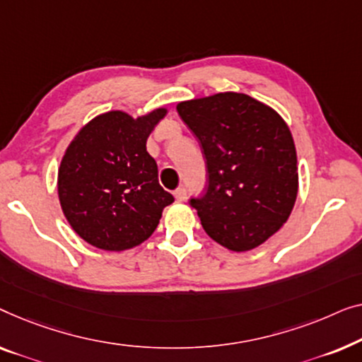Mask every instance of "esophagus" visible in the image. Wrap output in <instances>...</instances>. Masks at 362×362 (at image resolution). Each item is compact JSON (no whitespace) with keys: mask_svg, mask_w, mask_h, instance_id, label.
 Wrapping results in <instances>:
<instances>
[{"mask_svg":"<svg viewBox=\"0 0 362 362\" xmlns=\"http://www.w3.org/2000/svg\"><path fill=\"white\" fill-rule=\"evenodd\" d=\"M185 195H187V193H185V188H183V187H179V188H177V190L174 192V197H175L177 202H183V200H185Z\"/></svg>","mask_w":362,"mask_h":362,"instance_id":"1","label":"esophagus"}]
</instances>
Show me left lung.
<instances>
[{"label":"left lung","mask_w":362,"mask_h":362,"mask_svg":"<svg viewBox=\"0 0 362 362\" xmlns=\"http://www.w3.org/2000/svg\"><path fill=\"white\" fill-rule=\"evenodd\" d=\"M177 111L206 157L205 195L190 200L203 230L234 252L261 246L297 200V151L287 123L269 105L236 91L180 101Z\"/></svg>","instance_id":"1"}]
</instances>
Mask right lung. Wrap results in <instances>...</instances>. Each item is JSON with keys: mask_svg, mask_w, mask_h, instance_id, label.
I'll return each mask as SVG.
<instances>
[{"mask_svg": "<svg viewBox=\"0 0 362 362\" xmlns=\"http://www.w3.org/2000/svg\"><path fill=\"white\" fill-rule=\"evenodd\" d=\"M156 108L132 118L121 110L95 116L70 142L57 175L64 216L78 236L103 251L144 243L174 197L159 185L147 137L167 115Z\"/></svg>", "mask_w": 362, "mask_h": 362, "instance_id": "right-lung-1", "label": "right lung"}]
</instances>
